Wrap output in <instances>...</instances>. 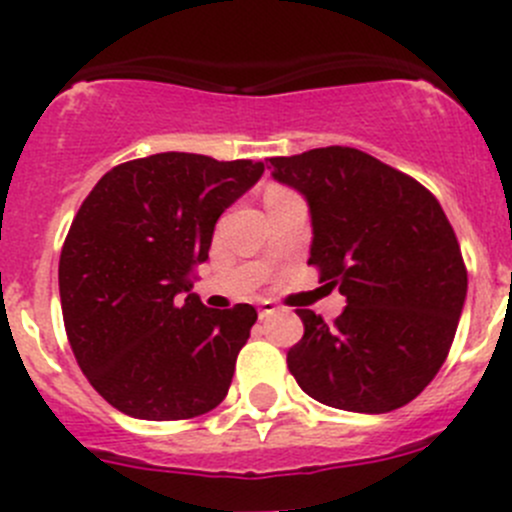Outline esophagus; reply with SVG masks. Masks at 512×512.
Masks as SVG:
<instances>
[{
	"mask_svg": "<svg viewBox=\"0 0 512 512\" xmlns=\"http://www.w3.org/2000/svg\"><path fill=\"white\" fill-rule=\"evenodd\" d=\"M277 309H280V307H275V304H272V302H262L260 307H257V312H260V319H267V317H270V314H275Z\"/></svg>",
	"mask_w": 512,
	"mask_h": 512,
	"instance_id": "obj_1",
	"label": "esophagus"
}]
</instances>
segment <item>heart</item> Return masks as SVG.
<instances>
[{"instance_id":"b5f03b06","label":"heart","mask_w":512,"mask_h":512,"mask_svg":"<svg viewBox=\"0 0 512 512\" xmlns=\"http://www.w3.org/2000/svg\"><path fill=\"white\" fill-rule=\"evenodd\" d=\"M272 190H280V188H272Z\"/></svg>"}]
</instances>
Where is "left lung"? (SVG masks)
I'll return each instance as SVG.
<instances>
[{
	"mask_svg": "<svg viewBox=\"0 0 512 512\" xmlns=\"http://www.w3.org/2000/svg\"><path fill=\"white\" fill-rule=\"evenodd\" d=\"M312 213L309 265L347 307L324 322L297 309L304 337L287 366L304 394L356 414L414 401L446 361L468 272L441 203L418 180L349 146L270 158Z\"/></svg>",
	"mask_w": 512,
	"mask_h": 512,
	"instance_id": "1",
	"label": "left lung"
}]
</instances>
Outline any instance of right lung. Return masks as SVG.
I'll return each mask as SVG.
<instances>
[{
    "mask_svg": "<svg viewBox=\"0 0 512 512\" xmlns=\"http://www.w3.org/2000/svg\"><path fill=\"white\" fill-rule=\"evenodd\" d=\"M262 173L252 160L170 151L116 165L86 195L61 247V312L81 371L113 409L183 421L227 396L257 309L178 294L208 260L220 215Z\"/></svg>",
    "mask_w": 512,
    "mask_h": 512,
    "instance_id": "right-lung-1",
    "label": "right lung"
}]
</instances>
